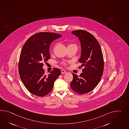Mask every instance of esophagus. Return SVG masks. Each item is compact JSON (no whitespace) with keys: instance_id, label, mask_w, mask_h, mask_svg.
Listing matches in <instances>:
<instances>
[{"instance_id":"esophagus-1","label":"esophagus","mask_w":129,"mask_h":129,"mask_svg":"<svg viewBox=\"0 0 129 129\" xmlns=\"http://www.w3.org/2000/svg\"><path fill=\"white\" fill-rule=\"evenodd\" d=\"M61 74H65L66 73V71L65 70H61Z\"/></svg>"}]
</instances>
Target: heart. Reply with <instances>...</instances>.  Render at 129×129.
I'll return each mask as SVG.
<instances>
[{
    "label": "heart",
    "mask_w": 129,
    "mask_h": 129,
    "mask_svg": "<svg viewBox=\"0 0 129 129\" xmlns=\"http://www.w3.org/2000/svg\"><path fill=\"white\" fill-rule=\"evenodd\" d=\"M74 45V44H69L68 46H70V45ZM64 65H65V63H64Z\"/></svg>",
    "instance_id": "b5f03b06"
}]
</instances>
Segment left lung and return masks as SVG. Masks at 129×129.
Instances as JSON below:
<instances>
[{"label": "left lung", "mask_w": 129, "mask_h": 129, "mask_svg": "<svg viewBox=\"0 0 129 129\" xmlns=\"http://www.w3.org/2000/svg\"><path fill=\"white\" fill-rule=\"evenodd\" d=\"M80 42L81 56L79 60L84 66L79 76L73 73L70 83L72 89L80 94L93 90L100 82L103 75L104 64L100 45L92 35L83 30L72 32Z\"/></svg>", "instance_id": "left-lung-1"}]
</instances>
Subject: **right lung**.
Returning a JSON list of instances; mask_svg holds the SVG:
<instances>
[{"label": "right lung", "mask_w": 129, "mask_h": 129, "mask_svg": "<svg viewBox=\"0 0 129 129\" xmlns=\"http://www.w3.org/2000/svg\"><path fill=\"white\" fill-rule=\"evenodd\" d=\"M61 37L54 33L40 32L29 37L23 46L18 64L19 74L26 89L33 94L39 97L48 94L60 75L61 71L57 68L45 75L42 62L50 58L49 50L52 42Z\"/></svg>", "instance_id": "1"}]
</instances>
